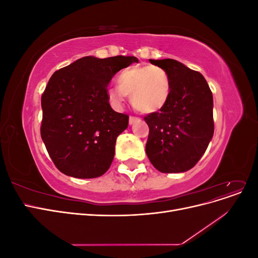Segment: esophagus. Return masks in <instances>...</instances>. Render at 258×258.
I'll return each instance as SVG.
<instances>
[{
  "label": "esophagus",
  "mask_w": 258,
  "mask_h": 258,
  "mask_svg": "<svg viewBox=\"0 0 258 258\" xmlns=\"http://www.w3.org/2000/svg\"><path fill=\"white\" fill-rule=\"evenodd\" d=\"M140 119L138 118V117H136V116H130L129 117V123L130 124H134L135 122H137V121H139Z\"/></svg>",
  "instance_id": "esophagus-1"
}]
</instances>
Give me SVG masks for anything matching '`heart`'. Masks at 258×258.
Returning <instances> with one entry per match:
<instances>
[{
    "instance_id": "b5f03b06",
    "label": "heart",
    "mask_w": 258,
    "mask_h": 258,
    "mask_svg": "<svg viewBox=\"0 0 258 258\" xmlns=\"http://www.w3.org/2000/svg\"><path fill=\"white\" fill-rule=\"evenodd\" d=\"M117 84L107 90V98L115 106H120L131 96L134 106L142 113L161 111L171 95V80L165 69L157 66H135L123 69Z\"/></svg>"
}]
</instances>
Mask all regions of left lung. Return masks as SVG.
I'll list each match as a JSON object with an SVG mask.
<instances>
[{"mask_svg":"<svg viewBox=\"0 0 258 258\" xmlns=\"http://www.w3.org/2000/svg\"><path fill=\"white\" fill-rule=\"evenodd\" d=\"M150 62L168 72L171 95L161 111L144 117L150 128L147 157L160 172H185L199 161L213 137L212 91L202 74L181 62Z\"/></svg>","mask_w":258,"mask_h":258,"instance_id":"8db88e82","label":"left lung"}]
</instances>
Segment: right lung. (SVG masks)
Instances as JSON below:
<instances>
[{
	"label": "right lung",
	"mask_w": 258,
	"mask_h": 258,
	"mask_svg": "<svg viewBox=\"0 0 258 258\" xmlns=\"http://www.w3.org/2000/svg\"><path fill=\"white\" fill-rule=\"evenodd\" d=\"M136 57H84L54 72L42 95L41 137L52 162L66 175L93 178L104 174L116 139L129 116L113 111L107 85Z\"/></svg>",
	"instance_id": "1"
}]
</instances>
